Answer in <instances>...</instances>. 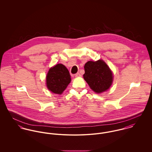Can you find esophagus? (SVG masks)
Segmentation results:
<instances>
[{"instance_id": "34e87169", "label": "esophagus", "mask_w": 152, "mask_h": 152, "mask_svg": "<svg viewBox=\"0 0 152 152\" xmlns=\"http://www.w3.org/2000/svg\"><path fill=\"white\" fill-rule=\"evenodd\" d=\"M75 77H80L81 76V75L79 72H77V73L75 75Z\"/></svg>"}]
</instances>
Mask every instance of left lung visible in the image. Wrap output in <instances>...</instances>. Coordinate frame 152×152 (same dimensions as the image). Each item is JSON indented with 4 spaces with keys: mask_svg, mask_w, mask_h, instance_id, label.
I'll return each mask as SVG.
<instances>
[{
    "mask_svg": "<svg viewBox=\"0 0 152 152\" xmlns=\"http://www.w3.org/2000/svg\"><path fill=\"white\" fill-rule=\"evenodd\" d=\"M84 78L94 92L101 93L110 87L113 80L112 73L104 61H89L84 65Z\"/></svg>",
    "mask_w": 152,
    "mask_h": 152,
    "instance_id": "1",
    "label": "left lung"
}]
</instances>
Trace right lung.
Returning a JSON list of instances; mask_svg holds the SVG:
<instances>
[{"label":"right lung","mask_w":152,"mask_h":152,"mask_svg":"<svg viewBox=\"0 0 152 152\" xmlns=\"http://www.w3.org/2000/svg\"><path fill=\"white\" fill-rule=\"evenodd\" d=\"M71 82L69 72L65 66L58 64L50 68L46 77L48 89L52 92L61 94Z\"/></svg>","instance_id":"obj_1"}]
</instances>
